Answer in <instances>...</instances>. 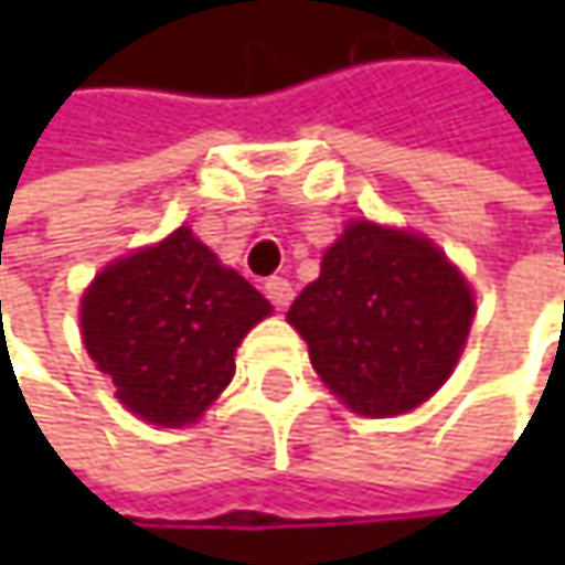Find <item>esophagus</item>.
<instances>
[{"label":"esophagus","instance_id":"esophagus-1","mask_svg":"<svg viewBox=\"0 0 565 565\" xmlns=\"http://www.w3.org/2000/svg\"><path fill=\"white\" fill-rule=\"evenodd\" d=\"M265 294H268V300L281 310V307H287L290 303V297H294V287H290V281L287 278H268L265 281Z\"/></svg>","mask_w":565,"mask_h":565}]
</instances>
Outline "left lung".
I'll return each instance as SVG.
<instances>
[{"instance_id": "8db88e82", "label": "left lung", "mask_w": 565, "mask_h": 565, "mask_svg": "<svg viewBox=\"0 0 565 565\" xmlns=\"http://www.w3.org/2000/svg\"><path fill=\"white\" fill-rule=\"evenodd\" d=\"M471 317V287L428 238L373 222L347 225L287 310L317 376L376 418L422 405L451 376Z\"/></svg>"}]
</instances>
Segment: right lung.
<instances>
[{
    "mask_svg": "<svg viewBox=\"0 0 565 565\" xmlns=\"http://www.w3.org/2000/svg\"><path fill=\"white\" fill-rule=\"evenodd\" d=\"M271 303L189 232L104 268L81 333L117 398L153 425H189L235 376V347Z\"/></svg>",
    "mask_w": 565,
    "mask_h": 565,
    "instance_id": "1",
    "label": "right lung"
}]
</instances>
